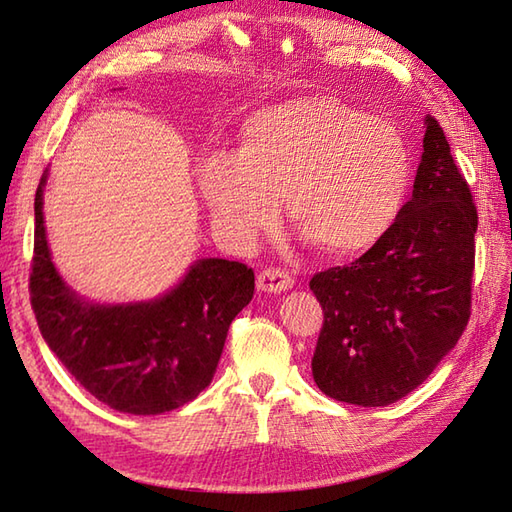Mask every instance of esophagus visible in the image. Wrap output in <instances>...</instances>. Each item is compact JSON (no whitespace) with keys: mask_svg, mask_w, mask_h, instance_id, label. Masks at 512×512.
<instances>
[{"mask_svg":"<svg viewBox=\"0 0 512 512\" xmlns=\"http://www.w3.org/2000/svg\"><path fill=\"white\" fill-rule=\"evenodd\" d=\"M295 284V279H292L286 270L281 268H266L262 273L257 275V288L262 292H284L288 288H292Z\"/></svg>","mask_w":512,"mask_h":512,"instance_id":"34e87169","label":"esophagus"}]
</instances>
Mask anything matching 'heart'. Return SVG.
I'll use <instances>...</instances> for the list:
<instances>
[{"label": "heart", "instance_id": "heart-1", "mask_svg": "<svg viewBox=\"0 0 512 512\" xmlns=\"http://www.w3.org/2000/svg\"><path fill=\"white\" fill-rule=\"evenodd\" d=\"M198 182L237 242L290 220L330 255H356L394 224L409 184V149L389 121L330 96L270 105L248 118L239 156L217 151Z\"/></svg>", "mask_w": 512, "mask_h": 512}]
</instances>
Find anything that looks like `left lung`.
I'll return each mask as SVG.
<instances>
[{"mask_svg":"<svg viewBox=\"0 0 512 512\" xmlns=\"http://www.w3.org/2000/svg\"><path fill=\"white\" fill-rule=\"evenodd\" d=\"M411 200L352 264L321 270L312 356L325 396L385 407L422 385L471 317L477 209L436 118L427 116Z\"/></svg>","mask_w":512,"mask_h":512,"instance_id":"left-lung-1","label":"left lung"}]
</instances>
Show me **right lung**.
I'll use <instances>...</instances> for the list:
<instances>
[{"label":"right lung","mask_w":512,"mask_h":512,"mask_svg":"<svg viewBox=\"0 0 512 512\" xmlns=\"http://www.w3.org/2000/svg\"><path fill=\"white\" fill-rule=\"evenodd\" d=\"M35 193L30 303L43 341L85 391L116 411L156 416L198 398L213 380L231 321L255 292L253 268L200 259L165 297L129 306L83 301L63 284Z\"/></svg>","instance_id":"obj_1"}]
</instances>
